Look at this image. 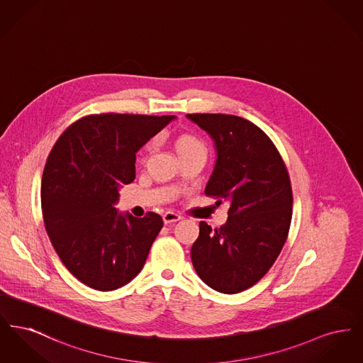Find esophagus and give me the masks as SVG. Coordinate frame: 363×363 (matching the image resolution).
I'll return each instance as SVG.
<instances>
[{
    "mask_svg": "<svg viewBox=\"0 0 363 363\" xmlns=\"http://www.w3.org/2000/svg\"><path fill=\"white\" fill-rule=\"evenodd\" d=\"M181 219H182L181 215H178V213H175V212H170V211L163 215V222H164V225H172V223H175V222H178V220H181Z\"/></svg>",
    "mask_w": 363,
    "mask_h": 363,
    "instance_id": "34e87169",
    "label": "esophagus"
}]
</instances>
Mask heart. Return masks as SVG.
Returning <instances> with one entry per match:
<instances>
[{
	"instance_id": "b5f03b06",
	"label": "heart",
	"mask_w": 363,
	"mask_h": 363,
	"mask_svg": "<svg viewBox=\"0 0 363 363\" xmlns=\"http://www.w3.org/2000/svg\"><path fill=\"white\" fill-rule=\"evenodd\" d=\"M200 147H203V144L197 138H193V136H188V135L181 136V138H178V141H177L178 152L191 150V148H200Z\"/></svg>"
}]
</instances>
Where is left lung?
I'll return each instance as SVG.
<instances>
[{
	"mask_svg": "<svg viewBox=\"0 0 363 363\" xmlns=\"http://www.w3.org/2000/svg\"><path fill=\"white\" fill-rule=\"evenodd\" d=\"M215 141L216 163L206 194L228 201L220 228L200 222L190 257L200 279L223 294L255 286L277 261L293 216L289 172L259 126L228 114H186Z\"/></svg>",
	"mask_w": 363,
	"mask_h": 363,
	"instance_id": "8db88e82",
	"label": "left lung"
}]
</instances>
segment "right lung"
<instances>
[{
  "label": "right lung",
  "instance_id": "right-lung-1",
  "mask_svg": "<svg viewBox=\"0 0 363 363\" xmlns=\"http://www.w3.org/2000/svg\"><path fill=\"white\" fill-rule=\"evenodd\" d=\"M175 116L92 114L72 123L48 157L40 201L62 264L88 287L117 290L143 269L162 218L121 213L122 184L136 177V152Z\"/></svg>",
  "mask_w": 363,
  "mask_h": 363
}]
</instances>
